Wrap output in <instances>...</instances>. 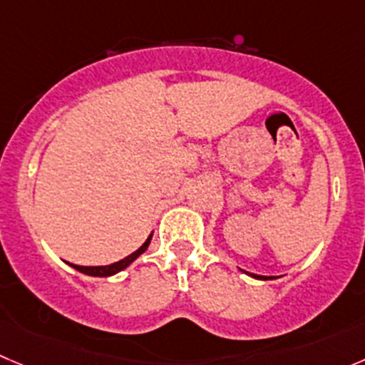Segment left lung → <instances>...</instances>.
<instances>
[{"label":"left lung","mask_w":365,"mask_h":365,"mask_svg":"<svg viewBox=\"0 0 365 365\" xmlns=\"http://www.w3.org/2000/svg\"><path fill=\"white\" fill-rule=\"evenodd\" d=\"M252 277H256V279H270V277H267V276H258V274H251Z\"/></svg>","instance_id":"8db88e82"}]
</instances>
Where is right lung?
<instances>
[{
    "instance_id": "add662e5",
    "label": "right lung",
    "mask_w": 365,
    "mask_h": 365,
    "mask_svg": "<svg viewBox=\"0 0 365 365\" xmlns=\"http://www.w3.org/2000/svg\"><path fill=\"white\" fill-rule=\"evenodd\" d=\"M150 240H152V235L147 238V242H145V244L141 245V247L138 249V251H134L133 255H128L127 258L120 259V262L110 263V265H106V267H82V265H75V263H71V267H73V269H76V270H81V272L88 274V276H98V277L113 276V274L120 272V270H123L125 267L130 265V263H133L134 259L138 258V256L143 255V252L147 251V247H148V244H150Z\"/></svg>"
}]
</instances>
